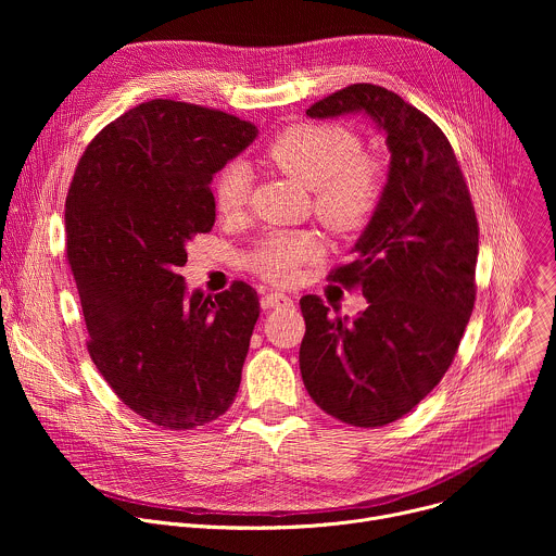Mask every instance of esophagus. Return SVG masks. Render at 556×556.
I'll return each mask as SVG.
<instances>
[{
  "label": "esophagus",
  "mask_w": 556,
  "mask_h": 556,
  "mask_svg": "<svg viewBox=\"0 0 556 556\" xmlns=\"http://www.w3.org/2000/svg\"><path fill=\"white\" fill-rule=\"evenodd\" d=\"M292 305V299L288 296V294H283V292H266L264 296H262V307L264 309H273V307H290Z\"/></svg>",
  "instance_id": "1"
}]
</instances>
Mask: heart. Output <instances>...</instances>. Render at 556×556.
I'll list each match as a JSON object with an SVG mask.
<instances>
[{
    "mask_svg": "<svg viewBox=\"0 0 556 556\" xmlns=\"http://www.w3.org/2000/svg\"><path fill=\"white\" fill-rule=\"evenodd\" d=\"M358 138L339 125H292L266 147V161L312 191V208L330 230L363 226L380 202L384 176L376 161L361 155ZM251 176L242 165L228 167L215 182V206L232 215L247 204ZM321 242L309 230H273L249 255V266L268 281L288 283L299 268L319 257Z\"/></svg>",
    "mask_w": 556,
    "mask_h": 556,
    "instance_id": "b5f03b06",
    "label": "heart"
}]
</instances>
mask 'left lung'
<instances>
[{
    "label": "left lung",
    "instance_id": "1",
    "mask_svg": "<svg viewBox=\"0 0 556 556\" xmlns=\"http://www.w3.org/2000/svg\"><path fill=\"white\" fill-rule=\"evenodd\" d=\"M305 114H363L387 136L391 153L352 262L330 275L361 286L367 307L341 319L305 294L299 350L316 405L352 427H382L409 414L453 363L475 303L478 217L446 136L399 94L356 84Z\"/></svg>",
    "mask_w": 556,
    "mask_h": 556
}]
</instances>
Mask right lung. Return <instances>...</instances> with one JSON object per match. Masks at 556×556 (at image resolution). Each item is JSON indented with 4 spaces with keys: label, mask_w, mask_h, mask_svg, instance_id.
Wrapping results in <instances>:
<instances>
[{
    "label": "right lung",
    "mask_w": 556,
    "mask_h": 556,
    "mask_svg": "<svg viewBox=\"0 0 556 556\" xmlns=\"http://www.w3.org/2000/svg\"><path fill=\"white\" fill-rule=\"evenodd\" d=\"M255 138L226 112L147 101L90 142L67 191L88 352L118 399L163 429L219 418L240 389L257 292L244 281L189 292L180 268L193 235L215 224L213 176Z\"/></svg>",
    "instance_id": "1"
}]
</instances>
